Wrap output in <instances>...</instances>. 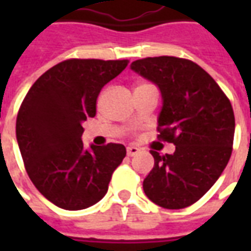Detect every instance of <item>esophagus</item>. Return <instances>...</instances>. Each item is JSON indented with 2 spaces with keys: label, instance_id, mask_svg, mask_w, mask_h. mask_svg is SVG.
Instances as JSON below:
<instances>
[{
  "label": "esophagus",
  "instance_id": "1",
  "mask_svg": "<svg viewBox=\"0 0 251 251\" xmlns=\"http://www.w3.org/2000/svg\"><path fill=\"white\" fill-rule=\"evenodd\" d=\"M126 152H127V156H129V157H131V156H136L137 153L140 152V149H138L137 147H133V145H130V147H127Z\"/></svg>",
  "mask_w": 251,
  "mask_h": 251
}]
</instances>
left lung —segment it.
Returning <instances> with one entry per match:
<instances>
[{
	"label": "left lung",
	"instance_id": "1",
	"mask_svg": "<svg viewBox=\"0 0 251 251\" xmlns=\"http://www.w3.org/2000/svg\"><path fill=\"white\" fill-rule=\"evenodd\" d=\"M130 68L160 90L158 137L176 147L165 156L151 151L154 167L144 180V192L163 208H185L215 184L230 160L235 131L231 103L215 80L187 59L147 57Z\"/></svg>",
	"mask_w": 251,
	"mask_h": 251
}]
</instances>
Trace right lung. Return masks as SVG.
<instances>
[{
    "label": "right lung",
    "mask_w": 251,
    "mask_h": 251,
    "mask_svg": "<svg viewBox=\"0 0 251 251\" xmlns=\"http://www.w3.org/2000/svg\"><path fill=\"white\" fill-rule=\"evenodd\" d=\"M127 60L70 59L44 72L19 110L16 137L35 187L64 210H84L103 198L126 149L121 144L83 147L82 124L97 113L104 84Z\"/></svg>",
    "instance_id": "add662e5"
}]
</instances>
